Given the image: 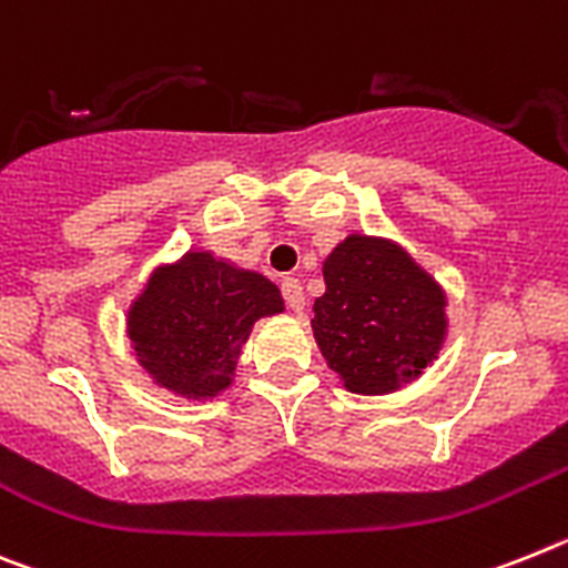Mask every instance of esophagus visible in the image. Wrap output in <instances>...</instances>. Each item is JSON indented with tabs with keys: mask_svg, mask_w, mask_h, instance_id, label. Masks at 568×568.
<instances>
[{
	"mask_svg": "<svg viewBox=\"0 0 568 568\" xmlns=\"http://www.w3.org/2000/svg\"><path fill=\"white\" fill-rule=\"evenodd\" d=\"M283 297L288 303V308L294 314H303L305 308V294H303V285L297 280H283Z\"/></svg>",
	"mask_w": 568,
	"mask_h": 568,
	"instance_id": "34e87169",
	"label": "esophagus"
}]
</instances>
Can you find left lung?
<instances>
[{
  "mask_svg": "<svg viewBox=\"0 0 568 568\" xmlns=\"http://www.w3.org/2000/svg\"><path fill=\"white\" fill-rule=\"evenodd\" d=\"M312 332L354 394H392L432 366L448 334L446 291L403 245L348 234L323 260Z\"/></svg>",
  "mask_w": 568,
  "mask_h": 568,
  "instance_id": "8db88e82",
  "label": "left lung"
}]
</instances>
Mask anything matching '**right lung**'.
<instances>
[{"label": "right lung", "instance_id": "obj_1", "mask_svg": "<svg viewBox=\"0 0 568 568\" xmlns=\"http://www.w3.org/2000/svg\"><path fill=\"white\" fill-rule=\"evenodd\" d=\"M283 312V294L268 277L191 248L151 271L125 325L154 386L185 400H214L234 383L256 320Z\"/></svg>", "mask_w": 568, "mask_h": 568}]
</instances>
